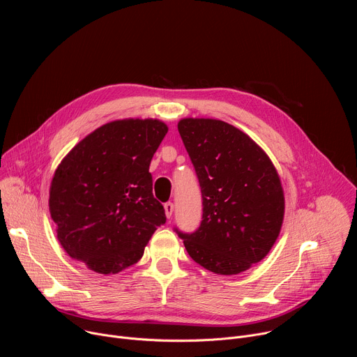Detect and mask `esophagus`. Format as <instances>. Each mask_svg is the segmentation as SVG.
<instances>
[{"mask_svg":"<svg viewBox=\"0 0 357 357\" xmlns=\"http://www.w3.org/2000/svg\"><path fill=\"white\" fill-rule=\"evenodd\" d=\"M164 209H165L167 218L169 219V218L172 216V213H174V203H172V202H167L165 205H164Z\"/></svg>","mask_w":357,"mask_h":357,"instance_id":"esophagus-1","label":"esophagus"}]
</instances>
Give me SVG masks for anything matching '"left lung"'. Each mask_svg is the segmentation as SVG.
Here are the masks:
<instances>
[{"label": "left lung", "instance_id": "8db88e82", "mask_svg": "<svg viewBox=\"0 0 357 357\" xmlns=\"http://www.w3.org/2000/svg\"><path fill=\"white\" fill-rule=\"evenodd\" d=\"M178 131L203 199L199 229L178 234L203 268L240 274L261 261L280 236L285 211L280 175L266 151L229 123L182 119Z\"/></svg>", "mask_w": 357, "mask_h": 357}]
</instances>
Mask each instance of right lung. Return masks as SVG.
<instances>
[{
  "label": "right lung",
  "mask_w": 357,
  "mask_h": 357,
  "mask_svg": "<svg viewBox=\"0 0 357 357\" xmlns=\"http://www.w3.org/2000/svg\"><path fill=\"white\" fill-rule=\"evenodd\" d=\"M167 132L157 119L110 121L58 165L49 189L50 218L63 250L89 270L107 275L135 264L167 222L149 174Z\"/></svg>",
  "instance_id": "1"
}]
</instances>
